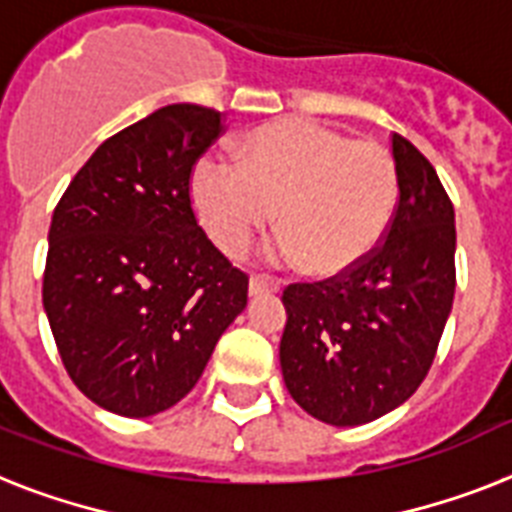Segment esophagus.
Here are the masks:
<instances>
[{"mask_svg":"<svg viewBox=\"0 0 512 512\" xmlns=\"http://www.w3.org/2000/svg\"><path fill=\"white\" fill-rule=\"evenodd\" d=\"M278 292V284H270V281H263V278L252 276L249 278V297H260V294H273Z\"/></svg>","mask_w":512,"mask_h":512,"instance_id":"esophagus-1","label":"esophagus"}]
</instances>
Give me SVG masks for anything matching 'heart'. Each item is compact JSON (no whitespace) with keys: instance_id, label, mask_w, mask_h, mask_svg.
Here are the masks:
<instances>
[{"instance_id":"obj_1","label":"heart","mask_w":512,"mask_h":512,"mask_svg":"<svg viewBox=\"0 0 512 512\" xmlns=\"http://www.w3.org/2000/svg\"><path fill=\"white\" fill-rule=\"evenodd\" d=\"M242 168L205 157L191 176V205L207 236L242 257L273 223V255L307 276L336 278L376 252L397 205L392 157L310 120L257 128L239 144Z\"/></svg>"}]
</instances>
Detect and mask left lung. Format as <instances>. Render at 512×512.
<instances>
[{"instance_id":"left-lung-1","label":"left lung","mask_w":512,"mask_h":512,"mask_svg":"<svg viewBox=\"0 0 512 512\" xmlns=\"http://www.w3.org/2000/svg\"><path fill=\"white\" fill-rule=\"evenodd\" d=\"M400 186L386 239L365 263L281 302L284 384L305 413L360 426L410 400L429 373L455 297V210L434 165L392 136Z\"/></svg>"}]
</instances>
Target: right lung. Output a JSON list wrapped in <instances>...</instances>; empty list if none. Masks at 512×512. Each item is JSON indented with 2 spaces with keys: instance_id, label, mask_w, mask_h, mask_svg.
I'll return each instance as SVG.
<instances>
[{
  "instance_id": "add662e5",
  "label": "right lung",
  "mask_w": 512,
  "mask_h": 512,
  "mask_svg": "<svg viewBox=\"0 0 512 512\" xmlns=\"http://www.w3.org/2000/svg\"><path fill=\"white\" fill-rule=\"evenodd\" d=\"M220 134V112L160 107L107 139L54 207L44 313L73 384L115 415L184 400L247 307V276L189 199L191 165Z\"/></svg>"
}]
</instances>
